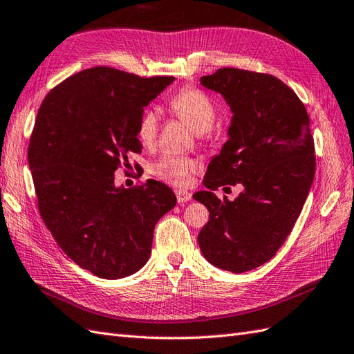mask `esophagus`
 <instances>
[{
  "instance_id": "esophagus-1",
  "label": "esophagus",
  "mask_w": 354,
  "mask_h": 354,
  "mask_svg": "<svg viewBox=\"0 0 354 354\" xmlns=\"http://www.w3.org/2000/svg\"><path fill=\"white\" fill-rule=\"evenodd\" d=\"M175 194H176L178 203H185L188 201H192V193L185 192V189H176Z\"/></svg>"
}]
</instances>
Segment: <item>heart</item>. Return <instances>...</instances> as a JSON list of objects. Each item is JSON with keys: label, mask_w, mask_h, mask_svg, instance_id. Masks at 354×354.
Wrapping results in <instances>:
<instances>
[{"label": "heart", "mask_w": 354, "mask_h": 354, "mask_svg": "<svg viewBox=\"0 0 354 354\" xmlns=\"http://www.w3.org/2000/svg\"><path fill=\"white\" fill-rule=\"evenodd\" d=\"M170 111L202 134L209 131L216 121V107L211 97L198 88H184L169 100ZM158 130V113L153 107L145 109L138 122V139L145 147L156 142ZM198 169L192 157L162 156L151 166V174L167 184L185 187Z\"/></svg>", "instance_id": "b5f03b06"}]
</instances>
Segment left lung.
<instances>
[{"mask_svg":"<svg viewBox=\"0 0 354 354\" xmlns=\"http://www.w3.org/2000/svg\"><path fill=\"white\" fill-rule=\"evenodd\" d=\"M201 82L224 97L233 118L207 166V189L193 196L209 211L197 241L209 263L242 274L274 257L301 215L315 174L310 118L272 75L225 67ZM238 183L244 192L233 203L213 194Z\"/></svg>","mask_w":354,"mask_h":354,"instance_id":"8db88e82","label":"left lung"}]
</instances>
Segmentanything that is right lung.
<instances>
[{"label": "right lung", "instance_id": "1", "mask_svg": "<svg viewBox=\"0 0 354 354\" xmlns=\"http://www.w3.org/2000/svg\"><path fill=\"white\" fill-rule=\"evenodd\" d=\"M174 80L86 68L50 89L39 109L28 165L40 215L61 250L95 277L138 272L149 259L157 221L176 205L158 180L115 187V170L142 151L143 107Z\"/></svg>", "mask_w": 354, "mask_h": 354}]
</instances>
